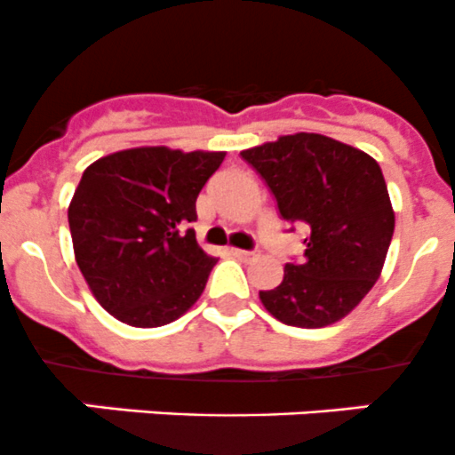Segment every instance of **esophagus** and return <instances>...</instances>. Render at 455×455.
<instances>
[{
	"instance_id": "esophagus-1",
	"label": "esophagus",
	"mask_w": 455,
	"mask_h": 455,
	"mask_svg": "<svg viewBox=\"0 0 455 455\" xmlns=\"http://www.w3.org/2000/svg\"><path fill=\"white\" fill-rule=\"evenodd\" d=\"M229 251H232V256H236L238 260H251L259 256V251L256 250H236V247H234V250H229Z\"/></svg>"
}]
</instances>
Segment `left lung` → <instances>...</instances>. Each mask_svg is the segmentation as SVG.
<instances>
[{"label":"left lung","instance_id":"left-lung-1","mask_svg":"<svg viewBox=\"0 0 455 455\" xmlns=\"http://www.w3.org/2000/svg\"><path fill=\"white\" fill-rule=\"evenodd\" d=\"M276 199L290 232H307L300 260L259 291L265 309L291 327H325L347 316L379 281L394 210L380 165L323 134H287L241 152Z\"/></svg>","mask_w":455,"mask_h":455}]
</instances>
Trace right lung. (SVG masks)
<instances>
[{"label": "right lung", "mask_w": 455, "mask_h": 455, "mask_svg": "<svg viewBox=\"0 0 455 455\" xmlns=\"http://www.w3.org/2000/svg\"><path fill=\"white\" fill-rule=\"evenodd\" d=\"M226 152L134 148L88 165L68 208L75 259L103 309L161 327L196 303L217 265L199 247L196 196Z\"/></svg>", "instance_id": "right-lung-1"}]
</instances>
